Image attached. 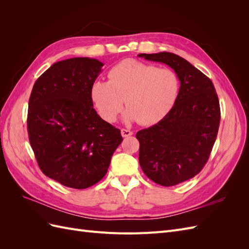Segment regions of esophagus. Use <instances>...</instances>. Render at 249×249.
<instances>
[{
    "mask_svg": "<svg viewBox=\"0 0 249 249\" xmlns=\"http://www.w3.org/2000/svg\"><path fill=\"white\" fill-rule=\"evenodd\" d=\"M120 133H122L123 137H129V136H132V135H133L132 131L126 130V129H122V130H120Z\"/></svg>",
    "mask_w": 249,
    "mask_h": 249,
    "instance_id": "obj_1",
    "label": "esophagus"
}]
</instances>
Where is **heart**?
Instances as JSON below:
<instances>
[{
  "mask_svg": "<svg viewBox=\"0 0 249 249\" xmlns=\"http://www.w3.org/2000/svg\"><path fill=\"white\" fill-rule=\"evenodd\" d=\"M178 91L179 81L175 71L126 59L109 71L108 82L93 83L90 96L106 122H115L124 101L125 122L138 120L139 124L148 125L168 114Z\"/></svg>",
  "mask_w": 249,
  "mask_h": 249,
  "instance_id": "b5f03b06",
  "label": "heart"
}]
</instances>
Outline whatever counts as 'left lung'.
<instances>
[{"label":"left lung","mask_w":249,"mask_h":249,"mask_svg":"<svg viewBox=\"0 0 249 249\" xmlns=\"http://www.w3.org/2000/svg\"><path fill=\"white\" fill-rule=\"evenodd\" d=\"M138 56L167 64L180 82L168 114L136 134L145 176L161 186H175L196 176L208 162L219 129V101L212 81L184 58L168 52Z\"/></svg>","instance_id":"left-lung-1"}]
</instances>
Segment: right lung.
I'll return each instance as SVG.
<instances>
[{
	"label": "right lung",
	"mask_w": 249,
	"mask_h": 249,
	"mask_svg": "<svg viewBox=\"0 0 249 249\" xmlns=\"http://www.w3.org/2000/svg\"><path fill=\"white\" fill-rule=\"evenodd\" d=\"M104 64L71 58L36 80L29 100V141L41 171L63 186L85 189L106 175L122 143L120 130L93 109L90 88Z\"/></svg>",
	"instance_id": "1"
}]
</instances>
